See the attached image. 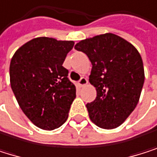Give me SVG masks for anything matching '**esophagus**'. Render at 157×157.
Returning <instances> with one entry per match:
<instances>
[{"label": "esophagus", "instance_id": "1", "mask_svg": "<svg viewBox=\"0 0 157 157\" xmlns=\"http://www.w3.org/2000/svg\"><path fill=\"white\" fill-rule=\"evenodd\" d=\"M78 84L80 86V87H83V86H85V85H87V84H88V79L86 78H81L79 79V81L78 82Z\"/></svg>", "mask_w": 157, "mask_h": 157}]
</instances>
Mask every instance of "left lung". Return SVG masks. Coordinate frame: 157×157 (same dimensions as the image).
<instances>
[{"mask_svg":"<svg viewBox=\"0 0 157 157\" xmlns=\"http://www.w3.org/2000/svg\"><path fill=\"white\" fill-rule=\"evenodd\" d=\"M93 67L89 81L96 98L86 105L91 121L104 129L120 126L135 109L144 83L140 52L131 43L114 33H104L78 42Z\"/></svg>","mask_w":157,"mask_h":157,"instance_id":"obj_1","label":"left lung"}]
</instances>
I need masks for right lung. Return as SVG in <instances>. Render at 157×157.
<instances>
[{"mask_svg": "<svg viewBox=\"0 0 157 157\" xmlns=\"http://www.w3.org/2000/svg\"><path fill=\"white\" fill-rule=\"evenodd\" d=\"M74 41L36 37L22 45L10 63V84L17 103L37 127L53 130L68 118L76 86L63 66Z\"/></svg>", "mask_w": 157, "mask_h": 157, "instance_id": "right-lung-1", "label": "right lung"}]
</instances>
